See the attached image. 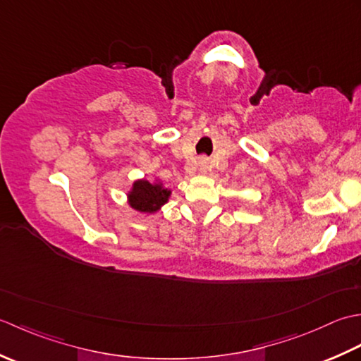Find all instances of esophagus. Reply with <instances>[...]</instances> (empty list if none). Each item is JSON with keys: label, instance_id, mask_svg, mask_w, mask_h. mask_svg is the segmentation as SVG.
Here are the masks:
<instances>
[{"label": "esophagus", "instance_id": "34e87169", "mask_svg": "<svg viewBox=\"0 0 361 361\" xmlns=\"http://www.w3.org/2000/svg\"><path fill=\"white\" fill-rule=\"evenodd\" d=\"M207 168H209V164H207V160H200V170L202 171V173H205L207 171Z\"/></svg>", "mask_w": 361, "mask_h": 361}]
</instances>
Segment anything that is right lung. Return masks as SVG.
Returning a JSON list of instances; mask_svg holds the SVG:
<instances>
[{
    "mask_svg": "<svg viewBox=\"0 0 361 361\" xmlns=\"http://www.w3.org/2000/svg\"><path fill=\"white\" fill-rule=\"evenodd\" d=\"M171 191L161 185L160 182L151 183L146 179H140L132 183V190L128 193L129 205L142 213H154L160 210L161 205L168 202Z\"/></svg>",
    "mask_w": 361,
    "mask_h": 361,
    "instance_id": "1",
    "label": "right lung"
}]
</instances>
